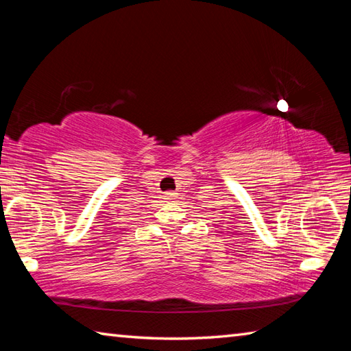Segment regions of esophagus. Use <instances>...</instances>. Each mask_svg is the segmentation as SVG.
Here are the masks:
<instances>
[{"label":"esophagus","mask_w":351,"mask_h":351,"mask_svg":"<svg viewBox=\"0 0 351 351\" xmlns=\"http://www.w3.org/2000/svg\"><path fill=\"white\" fill-rule=\"evenodd\" d=\"M176 196V193H173V191H166L164 193V197H166L167 200H170V199H173Z\"/></svg>","instance_id":"1"}]
</instances>
